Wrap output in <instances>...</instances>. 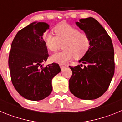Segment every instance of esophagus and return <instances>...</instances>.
Returning <instances> with one entry per match:
<instances>
[{"label":"esophagus","mask_w":122,"mask_h":122,"mask_svg":"<svg viewBox=\"0 0 122 122\" xmlns=\"http://www.w3.org/2000/svg\"><path fill=\"white\" fill-rule=\"evenodd\" d=\"M60 68H61V70H63V69L65 68H66V66H65V65H61L60 64Z\"/></svg>","instance_id":"34e87169"}]
</instances>
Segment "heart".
I'll return each mask as SVG.
<instances>
[{
    "label": "heart",
    "instance_id": "obj_1",
    "mask_svg": "<svg viewBox=\"0 0 122 122\" xmlns=\"http://www.w3.org/2000/svg\"><path fill=\"white\" fill-rule=\"evenodd\" d=\"M55 35L44 33L43 38L50 51L56 52L62 44V51L51 56L52 62L65 64L74 58L76 60L87 54L91 46V38L87 33L67 24H59L54 28Z\"/></svg>",
    "mask_w": 122,
    "mask_h": 122
}]
</instances>
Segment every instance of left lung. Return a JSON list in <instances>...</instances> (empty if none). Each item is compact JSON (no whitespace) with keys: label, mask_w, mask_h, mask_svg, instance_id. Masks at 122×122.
<instances>
[{"label":"left lung","mask_w":122,"mask_h":122,"mask_svg":"<svg viewBox=\"0 0 122 122\" xmlns=\"http://www.w3.org/2000/svg\"><path fill=\"white\" fill-rule=\"evenodd\" d=\"M76 24L90 36L91 46L87 54L79 60L85 65L70 66L73 73L69 88L78 98L95 100L105 93L114 76V47L109 35L95 19H81Z\"/></svg>","instance_id":"obj_1"}]
</instances>
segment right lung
Returning <instances> with one entry per match:
<instances>
[{"label":"right lung","instance_id":"add662e5","mask_svg":"<svg viewBox=\"0 0 122 122\" xmlns=\"http://www.w3.org/2000/svg\"><path fill=\"white\" fill-rule=\"evenodd\" d=\"M46 22H34L21 29L13 40L8 58L11 82L22 97L38 101L50 95L52 79L61 70L56 63L43 67L49 54L43 38Z\"/></svg>","mask_w":122,"mask_h":122}]
</instances>
